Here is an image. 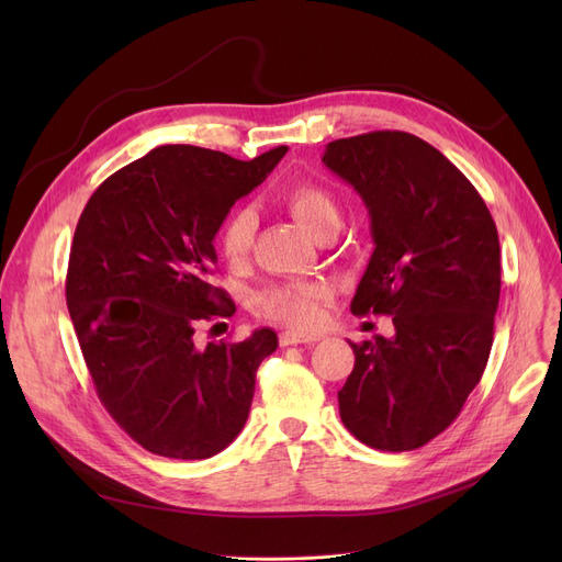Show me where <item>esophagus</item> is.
Here are the masks:
<instances>
[{
  "label": "esophagus",
  "instance_id": "1",
  "mask_svg": "<svg viewBox=\"0 0 562 562\" xmlns=\"http://www.w3.org/2000/svg\"><path fill=\"white\" fill-rule=\"evenodd\" d=\"M316 337L301 335V333H280V346H296V344H316Z\"/></svg>",
  "mask_w": 562,
  "mask_h": 562
}]
</instances>
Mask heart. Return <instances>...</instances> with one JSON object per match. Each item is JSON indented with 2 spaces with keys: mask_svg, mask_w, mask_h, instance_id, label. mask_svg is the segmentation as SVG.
Wrapping results in <instances>:
<instances>
[{
  "mask_svg": "<svg viewBox=\"0 0 562 562\" xmlns=\"http://www.w3.org/2000/svg\"><path fill=\"white\" fill-rule=\"evenodd\" d=\"M282 210L314 239L335 234L341 223V210L335 195L314 182H296L282 191ZM255 244V216L250 210L234 212L221 227L218 248L227 263L239 266L250 257ZM328 301V289L321 282H301L271 286L259 293L257 310L261 316L282 326L305 330L318 323L321 305Z\"/></svg>",
  "mask_w": 562,
  "mask_h": 562,
  "instance_id": "1",
  "label": "heart"
}]
</instances>
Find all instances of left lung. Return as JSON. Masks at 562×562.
Masks as SVG:
<instances>
[{
  "mask_svg": "<svg viewBox=\"0 0 562 562\" xmlns=\"http://www.w3.org/2000/svg\"><path fill=\"white\" fill-rule=\"evenodd\" d=\"M323 164L371 216L375 250L350 312L392 316L396 330L350 344L341 422L371 449H419L456 422L485 371L501 293L496 225L474 184L415 134L339 138Z\"/></svg>",
  "mask_w": 562,
  "mask_h": 562,
  "instance_id": "left-lung-1",
  "label": "left lung"
}]
</instances>
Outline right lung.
Listing matches in <instances>:
<instances>
[{
  "instance_id": "right-lung-1",
  "label": "right lung",
  "mask_w": 562,
  "mask_h": 562,
  "mask_svg": "<svg viewBox=\"0 0 562 562\" xmlns=\"http://www.w3.org/2000/svg\"><path fill=\"white\" fill-rule=\"evenodd\" d=\"M289 147L250 161L161 145L113 172L79 216L66 301L95 392L145 451L204 460L241 432L255 373L278 335L193 344L198 323L234 314L214 284V236Z\"/></svg>"
}]
</instances>
